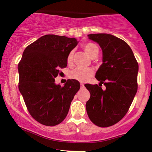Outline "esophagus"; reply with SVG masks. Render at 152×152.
Returning <instances> with one entry per match:
<instances>
[{"label":"esophagus","instance_id":"esophagus-1","mask_svg":"<svg viewBox=\"0 0 152 152\" xmlns=\"http://www.w3.org/2000/svg\"><path fill=\"white\" fill-rule=\"evenodd\" d=\"M80 85H81V88H83V87H84V84H83V83H81V84H80Z\"/></svg>","mask_w":152,"mask_h":152}]
</instances>
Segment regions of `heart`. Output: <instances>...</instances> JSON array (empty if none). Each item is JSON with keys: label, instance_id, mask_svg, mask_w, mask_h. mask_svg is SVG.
Listing matches in <instances>:
<instances>
[{"label": "heart", "instance_id": "b5f03b06", "mask_svg": "<svg viewBox=\"0 0 152 152\" xmlns=\"http://www.w3.org/2000/svg\"><path fill=\"white\" fill-rule=\"evenodd\" d=\"M84 52L90 57H95L98 55L99 49L95 44L92 43H87L83 46ZM73 51L69 52L67 57V63L68 65H71L73 63ZM94 74V71L90 68H76L73 70L70 73V77L71 79L77 80L80 82H84L87 81L89 78L92 77Z\"/></svg>", "mask_w": 152, "mask_h": 152}]
</instances>
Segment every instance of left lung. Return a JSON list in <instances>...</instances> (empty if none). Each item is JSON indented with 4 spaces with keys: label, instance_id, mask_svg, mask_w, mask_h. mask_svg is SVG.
Instances as JSON below:
<instances>
[{
    "label": "left lung",
    "instance_id": "left-lung-1",
    "mask_svg": "<svg viewBox=\"0 0 152 152\" xmlns=\"http://www.w3.org/2000/svg\"><path fill=\"white\" fill-rule=\"evenodd\" d=\"M103 52V64L95 74L97 84L84 85L90 92L86 103L87 114L98 127L112 126L128 111L138 90V64L130 46L111 34H89ZM104 83L105 90L102 89Z\"/></svg>",
    "mask_w": 152,
    "mask_h": 152
}]
</instances>
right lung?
<instances>
[{
  "label": "right lung",
  "instance_id": "1",
  "mask_svg": "<svg viewBox=\"0 0 152 152\" xmlns=\"http://www.w3.org/2000/svg\"><path fill=\"white\" fill-rule=\"evenodd\" d=\"M78 43L74 38L46 35L28 46L22 54L18 65L19 89L30 114L44 125L63 122L80 89L75 79H68L63 87L55 82Z\"/></svg>",
  "mask_w": 152,
  "mask_h": 152
}]
</instances>
